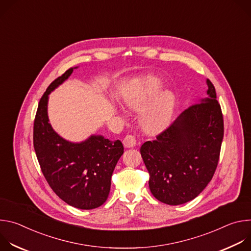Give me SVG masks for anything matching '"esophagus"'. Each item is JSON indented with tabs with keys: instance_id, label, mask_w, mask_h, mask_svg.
I'll return each instance as SVG.
<instances>
[{
	"instance_id": "obj_1",
	"label": "esophagus",
	"mask_w": 251,
	"mask_h": 251,
	"mask_svg": "<svg viewBox=\"0 0 251 251\" xmlns=\"http://www.w3.org/2000/svg\"><path fill=\"white\" fill-rule=\"evenodd\" d=\"M137 143V139H136V136L135 135H132V134H129V135H126V137L124 138L123 140V144L126 148H132L136 145Z\"/></svg>"
}]
</instances>
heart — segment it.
I'll return each mask as SVG.
<instances>
[{
    "label": "heart",
    "mask_w": 251,
    "mask_h": 251,
    "mask_svg": "<svg viewBox=\"0 0 251 251\" xmlns=\"http://www.w3.org/2000/svg\"><path fill=\"white\" fill-rule=\"evenodd\" d=\"M161 90V83L156 80L152 79L145 90L140 97L130 98L128 103L132 107H140L145 105L147 102L152 100L157 96V94ZM174 106V98L172 94L166 92L160 96L157 100L156 104L152 107V109L148 112L145 116L144 124L145 127L150 131H157L161 129L170 119V116L173 111Z\"/></svg>",
    "instance_id": "1"
}]
</instances>
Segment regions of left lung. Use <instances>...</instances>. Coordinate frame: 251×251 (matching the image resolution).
Returning <instances> with one entry per match:
<instances>
[{
	"instance_id": "1",
	"label": "left lung",
	"mask_w": 251,
	"mask_h": 251,
	"mask_svg": "<svg viewBox=\"0 0 251 251\" xmlns=\"http://www.w3.org/2000/svg\"><path fill=\"white\" fill-rule=\"evenodd\" d=\"M191 105L168 128L141 146L149 187L160 201L177 205L194 200L217 170L224 139V115L216 88Z\"/></svg>"
}]
</instances>
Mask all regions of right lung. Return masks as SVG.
<instances>
[{
    "label": "right lung",
    "mask_w": 251,
    "mask_h": 251,
    "mask_svg": "<svg viewBox=\"0 0 251 251\" xmlns=\"http://www.w3.org/2000/svg\"><path fill=\"white\" fill-rule=\"evenodd\" d=\"M74 68L54 79L42 96L33 121V148L51 190L66 203L92 209L108 198L111 176L124 152L121 141L91 136L75 144L58 136L48 117L49 94L73 74Z\"/></svg>",
    "instance_id": "1"
}]
</instances>
